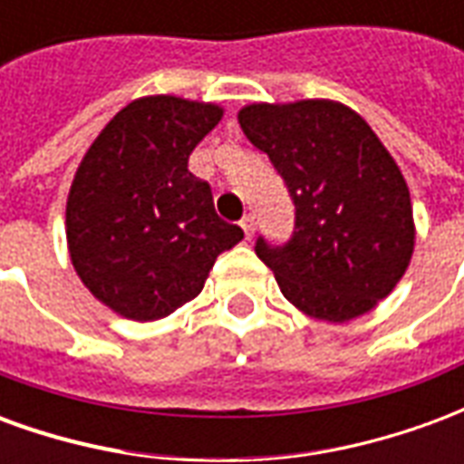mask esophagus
<instances>
[{
  "label": "esophagus",
  "instance_id": "34e87169",
  "mask_svg": "<svg viewBox=\"0 0 464 464\" xmlns=\"http://www.w3.org/2000/svg\"><path fill=\"white\" fill-rule=\"evenodd\" d=\"M241 228L246 233V238H253V231H256V221H253L251 213H246L241 218Z\"/></svg>",
  "mask_w": 464,
  "mask_h": 464
}]
</instances>
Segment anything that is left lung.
<instances>
[{
  "instance_id": "1",
  "label": "left lung",
  "mask_w": 464,
  "mask_h": 464,
  "mask_svg": "<svg viewBox=\"0 0 464 464\" xmlns=\"http://www.w3.org/2000/svg\"><path fill=\"white\" fill-rule=\"evenodd\" d=\"M238 123L271 159L295 208L288 241H256L283 295L328 323L368 313L402 278L415 243L398 163L368 123L335 102L253 104Z\"/></svg>"
}]
</instances>
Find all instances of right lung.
Masks as SVG:
<instances>
[{"mask_svg": "<svg viewBox=\"0 0 464 464\" xmlns=\"http://www.w3.org/2000/svg\"><path fill=\"white\" fill-rule=\"evenodd\" d=\"M213 104L146 96L106 123L69 191L66 241L79 278L111 311L159 321L201 293L243 238L218 218L188 156L221 121Z\"/></svg>", "mask_w": 464, "mask_h": 464, "instance_id": "right-lung-1", "label": "right lung"}]
</instances>
